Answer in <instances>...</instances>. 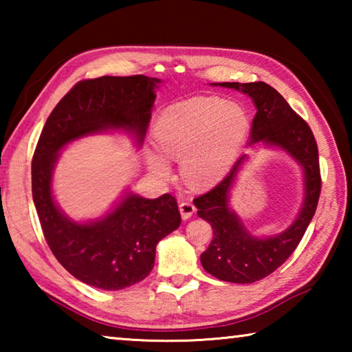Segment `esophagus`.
Here are the masks:
<instances>
[{"label":"esophagus","mask_w":352,"mask_h":352,"mask_svg":"<svg viewBox=\"0 0 352 352\" xmlns=\"http://www.w3.org/2000/svg\"><path fill=\"white\" fill-rule=\"evenodd\" d=\"M178 210H180L183 220H188L195 212V206L192 201H182V204L178 205Z\"/></svg>","instance_id":"34e87169"}]
</instances>
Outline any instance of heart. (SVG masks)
I'll return each instance as SVG.
<instances>
[{
	"label": "heart",
	"mask_w": 352,
	"mask_h": 352,
	"mask_svg": "<svg viewBox=\"0 0 352 352\" xmlns=\"http://www.w3.org/2000/svg\"><path fill=\"white\" fill-rule=\"evenodd\" d=\"M250 118L241 104L216 96L190 98L169 105L157 118L153 138L166 157L180 160L190 183L208 186L233 168L247 140ZM152 174L166 178L170 164L162 153L148 152Z\"/></svg>",
	"instance_id": "1"
}]
</instances>
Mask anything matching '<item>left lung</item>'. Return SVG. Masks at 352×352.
Listing matches in <instances>:
<instances>
[{
    "label": "left lung",
    "mask_w": 352,
    "mask_h": 352,
    "mask_svg": "<svg viewBox=\"0 0 352 352\" xmlns=\"http://www.w3.org/2000/svg\"><path fill=\"white\" fill-rule=\"evenodd\" d=\"M214 87L234 88L252 98L256 115L252 122L248 146L275 147L295 160L302 169L305 197L296 217L281 233L258 237L250 233L230 205L231 189L242 166L248 160L243 153L233 169L216 188L194 199L199 217L212 226V241L200 261L204 269L226 283L250 284L269 276L295 252L317 210L321 178L318 148L306 121L292 110L281 94L265 82H220Z\"/></svg>",
    "instance_id": "1"
}]
</instances>
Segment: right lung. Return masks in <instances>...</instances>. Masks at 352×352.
<instances>
[{"label": "right lung", "instance_id": "right-lung-1", "mask_svg": "<svg viewBox=\"0 0 352 352\" xmlns=\"http://www.w3.org/2000/svg\"><path fill=\"white\" fill-rule=\"evenodd\" d=\"M162 80L147 76H102L82 80L56 105L32 158V199L56 259L71 275L96 289L121 290L144 279L157 243L182 223L170 194L144 199L126 190L110 211L77 222L56 204L52 177L58 155L85 136L122 132L136 147L144 142Z\"/></svg>", "mask_w": 352, "mask_h": 352}]
</instances>
